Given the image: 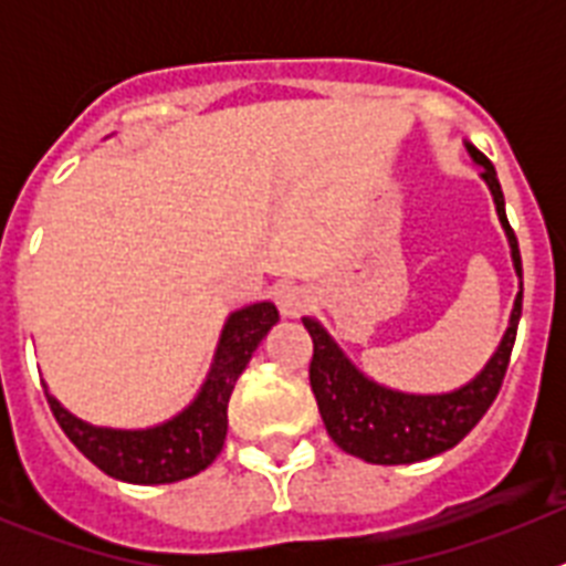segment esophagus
<instances>
[{
  "mask_svg": "<svg viewBox=\"0 0 566 566\" xmlns=\"http://www.w3.org/2000/svg\"><path fill=\"white\" fill-rule=\"evenodd\" d=\"M274 303H277L280 314L283 317H300L312 306V294L303 286H292V283H283V286L274 289Z\"/></svg>",
  "mask_w": 566,
  "mask_h": 566,
  "instance_id": "esophagus-1",
  "label": "esophagus"
}]
</instances>
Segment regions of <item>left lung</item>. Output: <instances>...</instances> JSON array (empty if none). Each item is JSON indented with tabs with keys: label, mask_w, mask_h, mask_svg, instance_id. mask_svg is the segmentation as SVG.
I'll list each match as a JSON object with an SVG mask.
<instances>
[{
	"label": "left lung",
	"mask_w": 566,
	"mask_h": 566,
	"mask_svg": "<svg viewBox=\"0 0 566 566\" xmlns=\"http://www.w3.org/2000/svg\"><path fill=\"white\" fill-rule=\"evenodd\" d=\"M464 147H468L473 164L482 167V181L493 195L499 223L507 234L513 269L522 277L518 240L507 223L496 169L473 144L464 142ZM518 317H522V289H518L513 312H510L507 332L493 357L470 382L448 394H405L374 382L345 357L343 348L334 343L332 334L319 326L317 319L303 317V326L308 328L314 343L308 379H312L314 399H317L328 437L345 453L371 464H413L451 451L453 444L462 442L476 428L479 419L488 413L496 399L504 374H507L510 352L516 343Z\"/></svg>",
	"instance_id": "1"
}]
</instances>
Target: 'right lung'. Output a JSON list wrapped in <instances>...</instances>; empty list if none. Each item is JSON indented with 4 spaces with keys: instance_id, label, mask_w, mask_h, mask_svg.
<instances>
[{
    "instance_id": "obj_1",
    "label": "right lung",
    "mask_w": 566,
    "mask_h": 566,
    "mask_svg": "<svg viewBox=\"0 0 566 566\" xmlns=\"http://www.w3.org/2000/svg\"><path fill=\"white\" fill-rule=\"evenodd\" d=\"M277 319V308L269 300L229 314L201 391L181 413H175L167 422L142 428V431L98 428V424L73 417L44 385L50 411L62 424L70 442L107 476L129 484L181 482L207 470L221 453L234 382L252 359L260 339L266 337Z\"/></svg>"
}]
</instances>
